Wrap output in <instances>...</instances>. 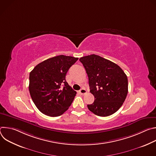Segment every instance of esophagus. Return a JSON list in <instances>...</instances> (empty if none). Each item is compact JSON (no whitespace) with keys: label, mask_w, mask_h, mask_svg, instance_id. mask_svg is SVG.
I'll return each instance as SVG.
<instances>
[{"label":"esophagus","mask_w":156,"mask_h":156,"mask_svg":"<svg viewBox=\"0 0 156 156\" xmlns=\"http://www.w3.org/2000/svg\"><path fill=\"white\" fill-rule=\"evenodd\" d=\"M79 93L80 94H81V95H84V94H85L86 93V90H85V89L83 88V89H81V90H80L79 91Z\"/></svg>","instance_id":"1"}]
</instances>
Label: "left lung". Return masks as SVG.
<instances>
[{
	"instance_id": "obj_1",
	"label": "left lung",
	"mask_w": 156,
	"mask_h": 156,
	"mask_svg": "<svg viewBox=\"0 0 156 156\" xmlns=\"http://www.w3.org/2000/svg\"><path fill=\"white\" fill-rule=\"evenodd\" d=\"M89 79L90 93L94 97L87 108L95 115L107 117L121 107L128 94V78L116 63L92 54L80 58Z\"/></svg>"
}]
</instances>
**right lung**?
<instances>
[{"label": "right lung", "mask_w": 156, "mask_h": 156, "mask_svg": "<svg viewBox=\"0 0 156 156\" xmlns=\"http://www.w3.org/2000/svg\"><path fill=\"white\" fill-rule=\"evenodd\" d=\"M78 58L58 55L37 64L30 73L29 91L40 112L50 117L62 115L71 105L76 92L65 76Z\"/></svg>", "instance_id": "right-lung-1"}]
</instances>
